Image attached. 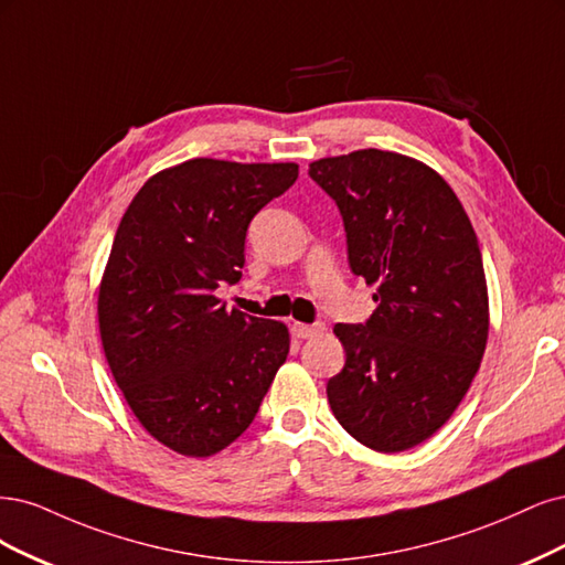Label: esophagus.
<instances>
[{"label":"esophagus","mask_w":565,"mask_h":565,"mask_svg":"<svg viewBox=\"0 0 565 565\" xmlns=\"http://www.w3.org/2000/svg\"><path fill=\"white\" fill-rule=\"evenodd\" d=\"M290 331H294L296 338L305 340V338H315V335L323 333L326 331V323H321V321H317V323H298L296 321L294 326H290Z\"/></svg>","instance_id":"1"}]
</instances>
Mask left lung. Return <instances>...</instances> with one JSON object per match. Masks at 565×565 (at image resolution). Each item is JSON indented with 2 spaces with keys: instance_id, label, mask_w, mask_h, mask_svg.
I'll return each instance as SVG.
<instances>
[{
  "instance_id": "obj_1",
  "label": "left lung",
  "mask_w": 565,
  "mask_h": 565,
  "mask_svg": "<svg viewBox=\"0 0 565 565\" xmlns=\"http://www.w3.org/2000/svg\"><path fill=\"white\" fill-rule=\"evenodd\" d=\"M348 232L350 267L375 286L366 323H335L344 369L326 394L359 444L402 452L439 431L465 398L488 342L477 232L427 163L356 150L309 163Z\"/></svg>"
}]
</instances>
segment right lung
Segmentation results:
<instances>
[{
    "mask_svg": "<svg viewBox=\"0 0 565 565\" xmlns=\"http://www.w3.org/2000/svg\"><path fill=\"white\" fill-rule=\"evenodd\" d=\"M298 163L188 159L148 178L117 227L98 286L107 366L150 436L211 458L248 429L288 356L286 323L227 309L248 223Z\"/></svg>",
    "mask_w": 565,
    "mask_h": 565,
    "instance_id": "obj_1",
    "label": "right lung"
}]
</instances>
